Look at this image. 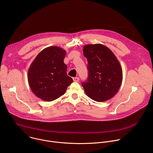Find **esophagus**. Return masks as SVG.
I'll use <instances>...</instances> for the list:
<instances>
[{"mask_svg": "<svg viewBox=\"0 0 153 153\" xmlns=\"http://www.w3.org/2000/svg\"><path fill=\"white\" fill-rule=\"evenodd\" d=\"M73 79L74 82H77L79 80V77H73Z\"/></svg>", "mask_w": 153, "mask_h": 153, "instance_id": "esophagus-1", "label": "esophagus"}]
</instances>
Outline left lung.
<instances>
[{
	"label": "left lung",
	"instance_id": "obj_1",
	"mask_svg": "<svg viewBox=\"0 0 153 153\" xmlns=\"http://www.w3.org/2000/svg\"><path fill=\"white\" fill-rule=\"evenodd\" d=\"M88 60V78L82 85L87 96L96 102H105L118 92L123 79L120 64L111 50L100 43L83 46Z\"/></svg>",
	"mask_w": 153,
	"mask_h": 153
}]
</instances>
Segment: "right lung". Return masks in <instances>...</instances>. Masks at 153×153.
I'll return each instance as SVG.
<instances>
[{
	"label": "right lung",
	"mask_w": 153,
	"mask_h": 153,
	"mask_svg": "<svg viewBox=\"0 0 153 153\" xmlns=\"http://www.w3.org/2000/svg\"><path fill=\"white\" fill-rule=\"evenodd\" d=\"M66 51L51 46L41 51L28 71V82L33 93L40 99L50 102L62 95L73 82L63 62Z\"/></svg>",
	"instance_id": "add662e5"
}]
</instances>
